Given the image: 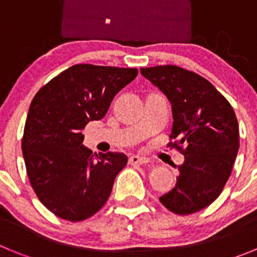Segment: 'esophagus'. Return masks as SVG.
<instances>
[{
    "mask_svg": "<svg viewBox=\"0 0 257 257\" xmlns=\"http://www.w3.org/2000/svg\"><path fill=\"white\" fill-rule=\"evenodd\" d=\"M148 162H149L148 158L140 157V156H135V154L130 156V158H128V163H130V165H144V163H148Z\"/></svg>",
    "mask_w": 257,
    "mask_h": 257,
    "instance_id": "esophagus-1",
    "label": "esophagus"
}]
</instances>
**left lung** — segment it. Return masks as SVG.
<instances>
[{"label":"left lung","instance_id":"left-lung-1","mask_svg":"<svg viewBox=\"0 0 257 257\" xmlns=\"http://www.w3.org/2000/svg\"><path fill=\"white\" fill-rule=\"evenodd\" d=\"M143 77L171 103L174 145L185 144V161L179 167L174 189L160 197L178 215L201 211L225 187L239 149L235 113L206 78L176 65L142 68ZM172 144V143H170Z\"/></svg>","mask_w":257,"mask_h":257}]
</instances>
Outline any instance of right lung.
<instances>
[{
  "instance_id": "add662e5",
  "label": "right lung",
  "mask_w": 257,
  "mask_h": 257,
  "mask_svg": "<svg viewBox=\"0 0 257 257\" xmlns=\"http://www.w3.org/2000/svg\"><path fill=\"white\" fill-rule=\"evenodd\" d=\"M138 76L135 68L76 64L41 88L27 115L22 151L31 185L56 216L81 221L108 201L123 153L92 154L82 130L108 112L115 94Z\"/></svg>"
}]
</instances>
